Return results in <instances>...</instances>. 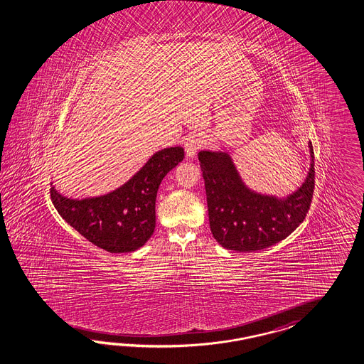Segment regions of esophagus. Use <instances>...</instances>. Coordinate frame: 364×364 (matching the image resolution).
Instances as JSON below:
<instances>
[{"label":"esophagus","mask_w":364,"mask_h":364,"mask_svg":"<svg viewBox=\"0 0 364 364\" xmlns=\"http://www.w3.org/2000/svg\"><path fill=\"white\" fill-rule=\"evenodd\" d=\"M204 146V138L201 135H189L184 141V148L187 152V156L195 157L197 151Z\"/></svg>","instance_id":"1"}]
</instances>
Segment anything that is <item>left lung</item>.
Wrapping results in <instances>:
<instances>
[{
	"label": "left lung",
	"instance_id": "8db88e82",
	"mask_svg": "<svg viewBox=\"0 0 364 364\" xmlns=\"http://www.w3.org/2000/svg\"><path fill=\"white\" fill-rule=\"evenodd\" d=\"M302 187L286 198L261 195L242 183L225 152H198L205 181L212 235L223 247L253 252L274 245L293 233L305 220L314 193V149Z\"/></svg>",
	"mask_w": 364,
	"mask_h": 364
}]
</instances>
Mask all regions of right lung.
Returning a JSON list of instances; mask_svg holds the SVG:
<instances>
[{
    "instance_id": "right-lung-1",
    "label": "right lung",
    "mask_w": 364,
    "mask_h": 364,
    "mask_svg": "<svg viewBox=\"0 0 364 364\" xmlns=\"http://www.w3.org/2000/svg\"><path fill=\"white\" fill-rule=\"evenodd\" d=\"M183 159V148H164L124 186L105 196L74 200L51 187V201L66 223L94 245L109 253L135 252L155 230V203L161 180Z\"/></svg>"
}]
</instances>
